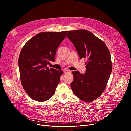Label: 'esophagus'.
<instances>
[{
    "label": "esophagus",
    "instance_id": "34e87169",
    "mask_svg": "<svg viewBox=\"0 0 131 131\" xmlns=\"http://www.w3.org/2000/svg\"><path fill=\"white\" fill-rule=\"evenodd\" d=\"M71 72V71H70V70H65L64 71V73H65V74H67V73H70Z\"/></svg>",
    "mask_w": 131,
    "mask_h": 131
}]
</instances>
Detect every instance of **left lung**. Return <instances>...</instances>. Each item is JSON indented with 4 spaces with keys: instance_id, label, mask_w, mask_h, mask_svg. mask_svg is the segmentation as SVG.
I'll return each instance as SVG.
<instances>
[{
    "instance_id": "obj_1",
    "label": "left lung",
    "mask_w": 131,
    "mask_h": 131,
    "mask_svg": "<svg viewBox=\"0 0 131 131\" xmlns=\"http://www.w3.org/2000/svg\"><path fill=\"white\" fill-rule=\"evenodd\" d=\"M66 37L76 48L80 59H86V72H73L72 90L81 100L90 102L104 91L112 70L111 53L104 42L86 30L70 31Z\"/></svg>"
}]
</instances>
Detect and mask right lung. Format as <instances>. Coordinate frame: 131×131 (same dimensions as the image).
<instances>
[{
	"instance_id": "right-lung-1",
	"label": "right lung",
	"mask_w": 131,
	"mask_h": 131,
	"mask_svg": "<svg viewBox=\"0 0 131 131\" xmlns=\"http://www.w3.org/2000/svg\"><path fill=\"white\" fill-rule=\"evenodd\" d=\"M67 31L41 32L24 45L18 58L20 79L29 97L38 101L49 99L55 93L63 71L47 65L54 61L57 48Z\"/></svg>"
}]
</instances>
